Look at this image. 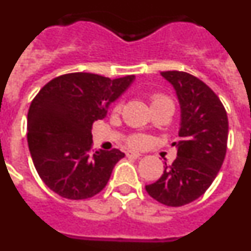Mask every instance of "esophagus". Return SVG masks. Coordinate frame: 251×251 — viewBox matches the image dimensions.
<instances>
[{
	"instance_id": "34e87169",
	"label": "esophagus",
	"mask_w": 251,
	"mask_h": 251,
	"mask_svg": "<svg viewBox=\"0 0 251 251\" xmlns=\"http://www.w3.org/2000/svg\"><path fill=\"white\" fill-rule=\"evenodd\" d=\"M127 157H129V158H138L139 156H141V153L139 152H136V151H127Z\"/></svg>"
}]
</instances>
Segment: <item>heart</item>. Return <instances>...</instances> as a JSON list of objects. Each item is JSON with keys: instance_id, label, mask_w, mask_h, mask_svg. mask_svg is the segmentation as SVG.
I'll use <instances>...</instances> for the list:
<instances>
[{"instance_id": "obj_1", "label": "heart", "mask_w": 251, "mask_h": 251, "mask_svg": "<svg viewBox=\"0 0 251 251\" xmlns=\"http://www.w3.org/2000/svg\"><path fill=\"white\" fill-rule=\"evenodd\" d=\"M151 105L152 108H157V106H163V105H171L174 106V103L168 97L163 94H153L151 97ZM122 109V104L118 103L114 105V112H119ZM128 145L130 147H142V146H145L146 143V138L141 134H133L128 138Z\"/></svg>"}]
</instances>
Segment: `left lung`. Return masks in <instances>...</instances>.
Returning a JSON list of instances; mask_svg holds the SVG:
<instances>
[{"label": "left lung", "instance_id": "8db88e82", "mask_svg": "<svg viewBox=\"0 0 251 251\" xmlns=\"http://www.w3.org/2000/svg\"><path fill=\"white\" fill-rule=\"evenodd\" d=\"M161 74L178 97L181 141L174 143L177 158L146 191L163 205L178 207L199 199L216 178L225 159L229 122L219 97L199 77L177 70Z\"/></svg>", "mask_w": 251, "mask_h": 251}]
</instances>
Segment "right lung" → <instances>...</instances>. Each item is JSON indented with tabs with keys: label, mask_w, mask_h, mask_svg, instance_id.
<instances>
[{
	"label": "right lung",
	"mask_w": 251,
	"mask_h": 251,
	"mask_svg": "<svg viewBox=\"0 0 251 251\" xmlns=\"http://www.w3.org/2000/svg\"><path fill=\"white\" fill-rule=\"evenodd\" d=\"M134 75L109 79L90 73L54 77L32 99L27 113V143L40 178L69 200H85L106 186L117 148L93 151L92 127L108 105L127 89Z\"/></svg>",
	"instance_id": "right-lung-1"
}]
</instances>
